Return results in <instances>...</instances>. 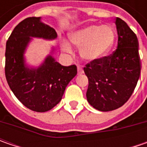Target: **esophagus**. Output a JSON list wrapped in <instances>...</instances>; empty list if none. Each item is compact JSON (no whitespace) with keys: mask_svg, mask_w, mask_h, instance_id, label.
I'll return each instance as SVG.
<instances>
[{"mask_svg":"<svg viewBox=\"0 0 147 147\" xmlns=\"http://www.w3.org/2000/svg\"><path fill=\"white\" fill-rule=\"evenodd\" d=\"M78 74H83V69H82L80 66H78Z\"/></svg>","mask_w":147,"mask_h":147,"instance_id":"34e87169","label":"esophagus"}]
</instances>
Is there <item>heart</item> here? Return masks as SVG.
<instances>
[{"instance_id":"heart-1","label":"heart","mask_w":147,"mask_h":147,"mask_svg":"<svg viewBox=\"0 0 147 147\" xmlns=\"http://www.w3.org/2000/svg\"><path fill=\"white\" fill-rule=\"evenodd\" d=\"M71 42L80 48V55L88 61L102 59L110 51L115 42V31L109 25L91 24L82 27L69 34ZM61 48L72 53L70 44L63 41Z\"/></svg>"}]
</instances>
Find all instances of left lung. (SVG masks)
Instances as JSON below:
<instances>
[{"mask_svg": "<svg viewBox=\"0 0 147 147\" xmlns=\"http://www.w3.org/2000/svg\"><path fill=\"white\" fill-rule=\"evenodd\" d=\"M118 47L112 55L92 61L84 68L88 78L87 100L100 111L121 107L132 96L140 77L138 40L127 24L116 18Z\"/></svg>", "mask_w": 147, "mask_h": 147, "instance_id": "left-lung-1", "label": "left lung"}]
</instances>
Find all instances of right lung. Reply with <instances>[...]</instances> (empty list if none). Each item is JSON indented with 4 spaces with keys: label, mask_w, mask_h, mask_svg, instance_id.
Listing matches in <instances>:
<instances>
[{
    "label": "right lung",
    "mask_w": 147,
    "mask_h": 147,
    "mask_svg": "<svg viewBox=\"0 0 147 147\" xmlns=\"http://www.w3.org/2000/svg\"><path fill=\"white\" fill-rule=\"evenodd\" d=\"M34 38L55 40L57 33L41 17L21 21L10 34L5 48V78L14 96L36 112L51 110L61 100L65 88L76 76L77 67L63 66L52 55L55 48L37 67L26 63L24 54Z\"/></svg>",
    "instance_id": "obj_1"
}]
</instances>
